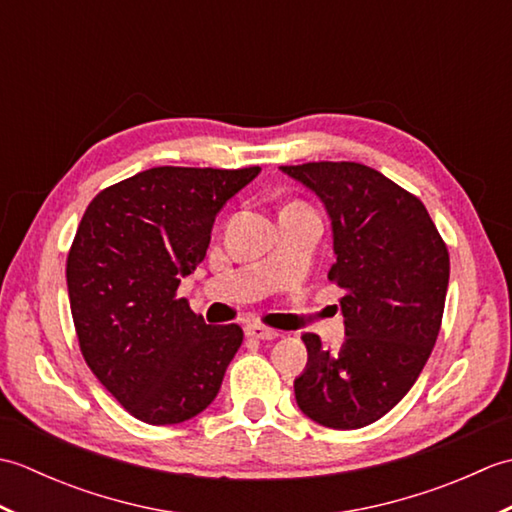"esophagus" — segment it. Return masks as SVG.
<instances>
[{
	"label": "esophagus",
	"instance_id": "1",
	"mask_svg": "<svg viewBox=\"0 0 512 512\" xmlns=\"http://www.w3.org/2000/svg\"><path fill=\"white\" fill-rule=\"evenodd\" d=\"M246 334L253 336V339H262V341H273V339H277V336H279L277 330L266 328V325H262V323L246 325Z\"/></svg>",
	"mask_w": 512,
	"mask_h": 512
}]
</instances>
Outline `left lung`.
I'll list each match as a JSON object with an SVG mask.
<instances>
[{
	"label": "left lung",
	"instance_id": "8db88e82",
	"mask_svg": "<svg viewBox=\"0 0 512 512\" xmlns=\"http://www.w3.org/2000/svg\"><path fill=\"white\" fill-rule=\"evenodd\" d=\"M319 195L332 220L330 281L343 290L347 339L325 350L301 336L308 365L299 409L330 429L383 418L416 383L436 345L449 286V250L416 195L361 162L281 167Z\"/></svg>",
	"mask_w": 512,
	"mask_h": 512
}]
</instances>
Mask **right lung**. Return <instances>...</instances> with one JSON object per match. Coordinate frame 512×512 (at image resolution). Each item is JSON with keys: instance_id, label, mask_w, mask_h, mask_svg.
Here are the masks:
<instances>
[{"instance_id": "1", "label": "right lung", "mask_w": 512, "mask_h": 512, "mask_svg": "<svg viewBox=\"0 0 512 512\" xmlns=\"http://www.w3.org/2000/svg\"><path fill=\"white\" fill-rule=\"evenodd\" d=\"M259 167H154L88 204L65 264L74 330L101 385L147 424L198 416L244 341L209 325L180 279L206 255L215 215Z\"/></svg>"}]
</instances>
